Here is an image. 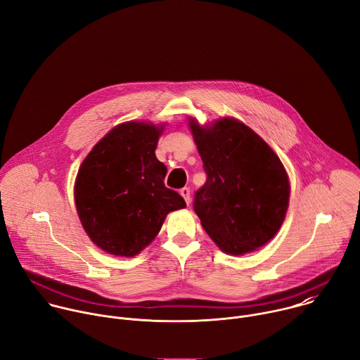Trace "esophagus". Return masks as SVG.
<instances>
[{
  "label": "esophagus",
  "mask_w": 360,
  "mask_h": 360,
  "mask_svg": "<svg viewBox=\"0 0 360 360\" xmlns=\"http://www.w3.org/2000/svg\"><path fill=\"white\" fill-rule=\"evenodd\" d=\"M180 194L183 195V198L186 200V202H187V205L191 202V200H190V188H187V187H184V188H181L180 190Z\"/></svg>",
  "instance_id": "34e87169"
}]
</instances>
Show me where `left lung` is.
Masks as SVG:
<instances>
[{
	"instance_id": "8db88e82",
	"label": "left lung",
	"mask_w": 360,
	"mask_h": 360,
	"mask_svg": "<svg viewBox=\"0 0 360 360\" xmlns=\"http://www.w3.org/2000/svg\"><path fill=\"white\" fill-rule=\"evenodd\" d=\"M207 181L194 211L223 252L245 255L279 231L290 205L291 186L281 159L250 126L236 117L201 124L188 117Z\"/></svg>"
}]
</instances>
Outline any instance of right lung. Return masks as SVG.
I'll return each mask as SVG.
<instances>
[{"label":"right lung","instance_id":"right-lung-1","mask_svg":"<svg viewBox=\"0 0 360 360\" xmlns=\"http://www.w3.org/2000/svg\"><path fill=\"white\" fill-rule=\"evenodd\" d=\"M165 123L129 120L110 129L78 170L74 198L91 241L116 257H134L159 234L167 214L186 207L165 186L156 148Z\"/></svg>","mask_w":360,"mask_h":360}]
</instances>
